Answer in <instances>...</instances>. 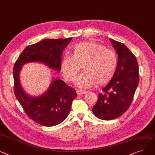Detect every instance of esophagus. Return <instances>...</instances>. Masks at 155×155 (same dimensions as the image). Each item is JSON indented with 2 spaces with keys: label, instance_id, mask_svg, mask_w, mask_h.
I'll list each match as a JSON object with an SVG mask.
<instances>
[{
  "label": "esophagus",
  "instance_id": "34e87169",
  "mask_svg": "<svg viewBox=\"0 0 155 155\" xmlns=\"http://www.w3.org/2000/svg\"><path fill=\"white\" fill-rule=\"evenodd\" d=\"M77 94L78 95H84L86 94V91L84 90H80V89H78L77 90Z\"/></svg>",
  "mask_w": 155,
  "mask_h": 155
}]
</instances>
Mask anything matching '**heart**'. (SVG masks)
Returning <instances> with one entry per match:
<instances>
[{
  "label": "heart",
  "instance_id": "heart-1",
  "mask_svg": "<svg viewBox=\"0 0 155 155\" xmlns=\"http://www.w3.org/2000/svg\"><path fill=\"white\" fill-rule=\"evenodd\" d=\"M115 51L94 41L81 42L71 48V55H65L61 61V71L69 81L75 80L82 67L84 71L78 77L76 85L90 88L97 83L104 85L114 77L117 67Z\"/></svg>",
  "mask_w": 155,
  "mask_h": 155
}]
</instances>
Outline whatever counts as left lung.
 Instances as JSON below:
<instances>
[{"instance_id": "8db88e82", "label": "left lung", "mask_w": 155, "mask_h": 155, "mask_svg": "<svg viewBox=\"0 0 155 155\" xmlns=\"http://www.w3.org/2000/svg\"><path fill=\"white\" fill-rule=\"evenodd\" d=\"M118 55L114 77L103 88L92 111L98 118L111 120L129 108L138 85V64L135 56L123 44L109 38Z\"/></svg>"}]
</instances>
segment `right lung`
Wrapping results in <instances>:
<instances>
[{
	"label": "right lung",
	"instance_id": "obj_1",
	"mask_svg": "<svg viewBox=\"0 0 155 155\" xmlns=\"http://www.w3.org/2000/svg\"><path fill=\"white\" fill-rule=\"evenodd\" d=\"M71 40V38L44 39L27 46L14 66L15 95L30 118L42 126L54 127L66 119L71 103L77 96L76 91L63 80L55 78L43 94L32 96L24 90L20 83V71L26 64L38 62L60 71L61 54Z\"/></svg>",
	"mask_w": 155,
	"mask_h": 155
}]
</instances>
